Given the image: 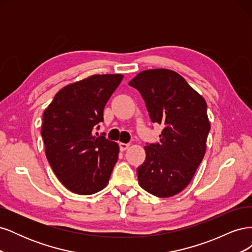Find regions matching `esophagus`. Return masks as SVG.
Instances as JSON below:
<instances>
[{"mask_svg": "<svg viewBox=\"0 0 252 252\" xmlns=\"http://www.w3.org/2000/svg\"><path fill=\"white\" fill-rule=\"evenodd\" d=\"M129 146H130V145L127 144V143H120V149H121L122 151L127 150V149L129 148Z\"/></svg>", "mask_w": 252, "mask_h": 252, "instance_id": "34e87169", "label": "esophagus"}]
</instances>
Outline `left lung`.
I'll list each match as a JSON object with an SVG mask.
<instances>
[{
	"label": "left lung",
	"mask_w": 252,
	"mask_h": 252,
	"mask_svg": "<svg viewBox=\"0 0 252 252\" xmlns=\"http://www.w3.org/2000/svg\"><path fill=\"white\" fill-rule=\"evenodd\" d=\"M129 85L140 91L152 123L164 125L159 143L145 146L136 169L140 186L158 197L180 193L192 180L210 130L205 98L173 70L149 69Z\"/></svg>",
	"instance_id": "8db88e82"
}]
</instances>
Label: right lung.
Listing matches in <instances>:
<instances>
[{"label": "right lung", "mask_w": 252, "mask_h": 252, "mask_svg": "<svg viewBox=\"0 0 252 252\" xmlns=\"http://www.w3.org/2000/svg\"><path fill=\"white\" fill-rule=\"evenodd\" d=\"M123 74H94L61 89L43 113L45 154L60 182L71 192L89 195L108 184L119 145L93 134L106 103Z\"/></svg>", "instance_id": "add662e5"}]
</instances>
